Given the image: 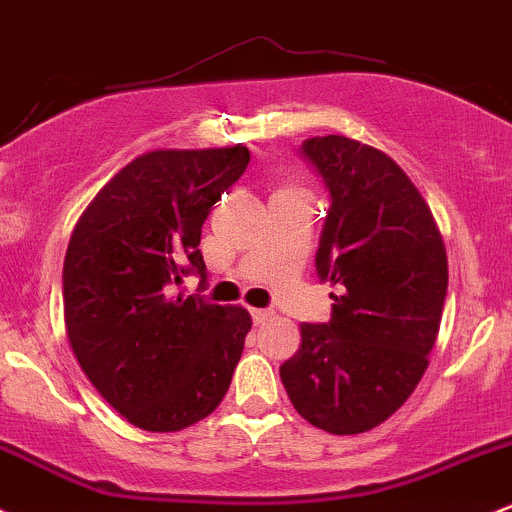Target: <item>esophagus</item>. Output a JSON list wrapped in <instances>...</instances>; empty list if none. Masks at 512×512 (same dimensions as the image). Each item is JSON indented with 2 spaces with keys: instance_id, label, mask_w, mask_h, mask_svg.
<instances>
[{
  "instance_id": "esophagus-1",
  "label": "esophagus",
  "mask_w": 512,
  "mask_h": 512,
  "mask_svg": "<svg viewBox=\"0 0 512 512\" xmlns=\"http://www.w3.org/2000/svg\"><path fill=\"white\" fill-rule=\"evenodd\" d=\"M250 316H252V323L262 325L265 320L272 318V311H267V308H250Z\"/></svg>"
}]
</instances>
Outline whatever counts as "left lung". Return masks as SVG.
Here are the masks:
<instances>
[{
	"mask_svg": "<svg viewBox=\"0 0 512 512\" xmlns=\"http://www.w3.org/2000/svg\"><path fill=\"white\" fill-rule=\"evenodd\" d=\"M330 194L316 252L340 286L328 323H303L301 347L279 367L301 418L357 435L391 418L428 369L447 296V252L408 174L345 136L303 140Z\"/></svg>",
	"mask_w": 512,
	"mask_h": 512,
	"instance_id": "obj_1",
	"label": "left lung"
}]
</instances>
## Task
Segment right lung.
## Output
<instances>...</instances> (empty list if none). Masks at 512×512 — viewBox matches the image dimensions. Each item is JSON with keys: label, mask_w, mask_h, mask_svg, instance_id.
I'll use <instances>...</instances> for the list:
<instances>
[{"label": "right lung", "mask_w": 512, "mask_h": 512, "mask_svg": "<svg viewBox=\"0 0 512 512\" xmlns=\"http://www.w3.org/2000/svg\"><path fill=\"white\" fill-rule=\"evenodd\" d=\"M250 162L245 145L153 150L128 162L72 230L65 328L92 386L131 425L177 432L213 413L240 362L243 306L170 294L206 277L201 226Z\"/></svg>", "instance_id": "right-lung-1"}]
</instances>
